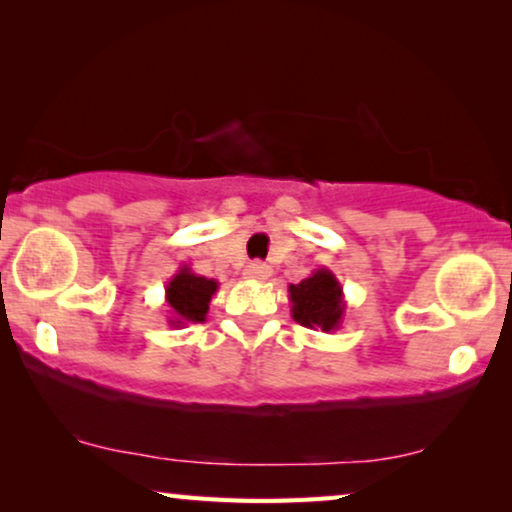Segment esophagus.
Instances as JSON below:
<instances>
[{"instance_id":"obj_1","label":"esophagus","mask_w":512,"mask_h":512,"mask_svg":"<svg viewBox=\"0 0 512 512\" xmlns=\"http://www.w3.org/2000/svg\"><path fill=\"white\" fill-rule=\"evenodd\" d=\"M270 275H272L270 265H265V263H261V261L249 263L247 268H244V277H247V279H256V282H261V279H268Z\"/></svg>"}]
</instances>
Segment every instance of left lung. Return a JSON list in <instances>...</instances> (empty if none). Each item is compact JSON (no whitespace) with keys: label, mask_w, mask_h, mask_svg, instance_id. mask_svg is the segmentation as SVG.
I'll return each instance as SVG.
<instances>
[{"label":"left lung","mask_w":512,"mask_h":512,"mask_svg":"<svg viewBox=\"0 0 512 512\" xmlns=\"http://www.w3.org/2000/svg\"><path fill=\"white\" fill-rule=\"evenodd\" d=\"M289 300L293 321L312 331H338L345 319V293L328 268H317L303 282L289 284Z\"/></svg>","instance_id":"obj_1"}]
</instances>
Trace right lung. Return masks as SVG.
I'll list each match as a JSON object with an SVG mask.
<instances>
[{"instance_id": "add662e5", "label": "right lung", "mask_w": 512, "mask_h": 512, "mask_svg": "<svg viewBox=\"0 0 512 512\" xmlns=\"http://www.w3.org/2000/svg\"><path fill=\"white\" fill-rule=\"evenodd\" d=\"M219 289L216 279H207L181 265L165 286V303L170 307V326L184 328L186 324H202L207 319L209 303Z\"/></svg>"}]
</instances>
